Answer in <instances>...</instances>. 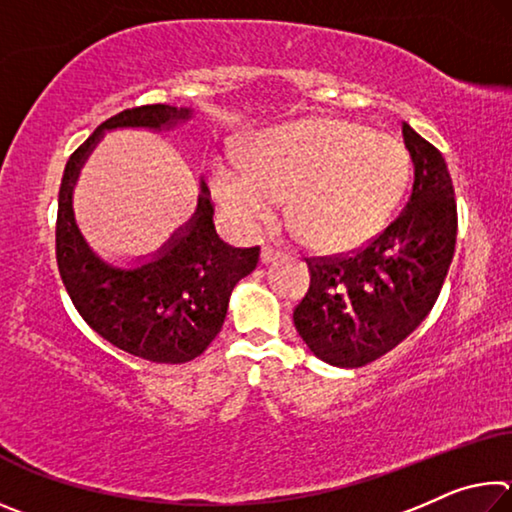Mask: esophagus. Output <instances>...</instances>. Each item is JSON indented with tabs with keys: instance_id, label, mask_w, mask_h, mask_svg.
Instances as JSON below:
<instances>
[{
	"instance_id": "esophagus-1",
	"label": "esophagus",
	"mask_w": 512,
	"mask_h": 512,
	"mask_svg": "<svg viewBox=\"0 0 512 512\" xmlns=\"http://www.w3.org/2000/svg\"><path fill=\"white\" fill-rule=\"evenodd\" d=\"M280 257H282L280 250L268 248V246L262 248V264H271V262H275V259H280Z\"/></svg>"
}]
</instances>
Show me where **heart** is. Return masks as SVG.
Wrapping results in <instances>:
<instances>
[{
  "mask_svg": "<svg viewBox=\"0 0 512 512\" xmlns=\"http://www.w3.org/2000/svg\"><path fill=\"white\" fill-rule=\"evenodd\" d=\"M393 135L341 119H305L259 133L244 169L214 164L212 187L246 230L273 219L280 198L293 230L320 250H348L386 223L409 180Z\"/></svg>",
  "mask_w": 512,
  "mask_h": 512,
  "instance_id": "b5f03b06",
  "label": "heart"
}]
</instances>
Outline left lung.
I'll return each mask as SVG.
<instances>
[{
  "mask_svg": "<svg viewBox=\"0 0 512 512\" xmlns=\"http://www.w3.org/2000/svg\"><path fill=\"white\" fill-rule=\"evenodd\" d=\"M413 162L411 198L361 250L307 259L311 282L293 311L300 339L320 361L361 368L418 327L443 289L456 246V198L436 146L402 124Z\"/></svg>",
  "mask_w": 512,
  "mask_h": 512,
  "instance_id": "left-lung-1",
  "label": "left lung"
}]
</instances>
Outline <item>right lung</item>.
Instances as JSON below:
<instances>
[{"instance_id": "right-lung-1", "label": "right lung", "mask_w": 512, "mask_h": 512, "mask_svg": "<svg viewBox=\"0 0 512 512\" xmlns=\"http://www.w3.org/2000/svg\"><path fill=\"white\" fill-rule=\"evenodd\" d=\"M192 115V108L155 103L103 121L67 160L58 192L56 259L76 311L115 348L153 363H185L207 350L221 332L232 289L255 271L259 248H232L219 239L210 189L201 180L192 219L151 259L115 266L94 253L83 237L72 196L103 133L115 128L173 131Z\"/></svg>"}]
</instances>
